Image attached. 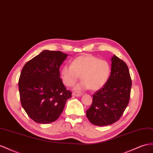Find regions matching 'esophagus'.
<instances>
[{
    "instance_id": "1",
    "label": "esophagus",
    "mask_w": 153,
    "mask_h": 153,
    "mask_svg": "<svg viewBox=\"0 0 153 153\" xmlns=\"http://www.w3.org/2000/svg\"><path fill=\"white\" fill-rule=\"evenodd\" d=\"M73 96H75L76 97H80L81 95H83V94L80 93V92H74L72 94Z\"/></svg>"
}]
</instances>
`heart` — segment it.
<instances>
[{"label":"heart","instance_id":"b5f03b06","mask_svg":"<svg viewBox=\"0 0 153 153\" xmlns=\"http://www.w3.org/2000/svg\"><path fill=\"white\" fill-rule=\"evenodd\" d=\"M111 72L108 62L91 55L79 56L72 60L71 65H65L60 70L61 79L66 87H72L81 77L82 79L74 90L81 91L91 88L97 91L106 85Z\"/></svg>","mask_w":153,"mask_h":153}]
</instances>
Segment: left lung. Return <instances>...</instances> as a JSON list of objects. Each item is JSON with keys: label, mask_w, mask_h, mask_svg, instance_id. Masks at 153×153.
Here are the masks:
<instances>
[{"label": "left lung", "mask_w": 153, "mask_h": 153, "mask_svg": "<svg viewBox=\"0 0 153 153\" xmlns=\"http://www.w3.org/2000/svg\"><path fill=\"white\" fill-rule=\"evenodd\" d=\"M111 72L103 88L92 95V103L86 112L88 120L97 126L114 123L122 116L129 102L132 81L128 66L114 55Z\"/></svg>", "instance_id": "8db88e82"}]
</instances>
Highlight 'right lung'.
Masks as SVG:
<instances>
[{
    "instance_id": "obj_1",
    "label": "right lung",
    "mask_w": 153,
    "mask_h": 153,
    "mask_svg": "<svg viewBox=\"0 0 153 153\" xmlns=\"http://www.w3.org/2000/svg\"><path fill=\"white\" fill-rule=\"evenodd\" d=\"M67 56L60 51L43 50L22 68L19 80L21 105L37 123L56 121L72 97L60 78V66Z\"/></svg>"
}]
</instances>
